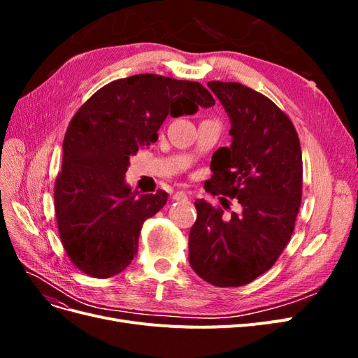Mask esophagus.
<instances>
[{
    "mask_svg": "<svg viewBox=\"0 0 358 358\" xmlns=\"http://www.w3.org/2000/svg\"><path fill=\"white\" fill-rule=\"evenodd\" d=\"M188 194L185 191H176L173 194V200H187Z\"/></svg>",
    "mask_w": 358,
    "mask_h": 358,
    "instance_id": "1",
    "label": "esophagus"
}]
</instances>
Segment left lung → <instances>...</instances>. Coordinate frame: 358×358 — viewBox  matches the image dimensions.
<instances>
[{
  "label": "left lung",
  "mask_w": 358,
  "mask_h": 358,
  "mask_svg": "<svg viewBox=\"0 0 358 358\" xmlns=\"http://www.w3.org/2000/svg\"><path fill=\"white\" fill-rule=\"evenodd\" d=\"M231 121L230 148L212 157L204 188L236 199L242 212L197 200L189 231V264L215 287H242L275 264L294 231L301 201L300 140L291 119L242 83H208ZM227 200V199H225Z\"/></svg>",
  "instance_id": "obj_1"
}]
</instances>
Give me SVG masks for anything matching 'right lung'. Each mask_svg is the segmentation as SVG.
<instances>
[{
	"label": "right lung",
	"instance_id": "right-lung-1",
	"mask_svg": "<svg viewBox=\"0 0 358 358\" xmlns=\"http://www.w3.org/2000/svg\"><path fill=\"white\" fill-rule=\"evenodd\" d=\"M215 104L199 82L136 74L104 85L76 112L62 143L55 213L71 263L92 278H112L137 254L143 222L167 192L137 197L125 183L129 157L155 143L170 115H192Z\"/></svg>",
	"mask_w": 358,
	"mask_h": 358
}]
</instances>
